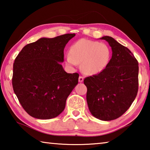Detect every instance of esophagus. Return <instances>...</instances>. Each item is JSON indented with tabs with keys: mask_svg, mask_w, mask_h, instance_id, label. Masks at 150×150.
<instances>
[{
	"mask_svg": "<svg viewBox=\"0 0 150 150\" xmlns=\"http://www.w3.org/2000/svg\"><path fill=\"white\" fill-rule=\"evenodd\" d=\"M83 80H84V78H83L82 76H79V82L82 83Z\"/></svg>",
	"mask_w": 150,
	"mask_h": 150,
	"instance_id": "obj_1",
	"label": "esophagus"
}]
</instances>
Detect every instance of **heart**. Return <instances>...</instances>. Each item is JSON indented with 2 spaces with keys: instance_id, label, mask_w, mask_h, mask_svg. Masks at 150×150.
<instances>
[{
  "instance_id": "b5f03b06",
  "label": "heart",
  "mask_w": 150,
  "mask_h": 150,
  "mask_svg": "<svg viewBox=\"0 0 150 150\" xmlns=\"http://www.w3.org/2000/svg\"><path fill=\"white\" fill-rule=\"evenodd\" d=\"M110 58L109 47L103 43L82 38L75 42L66 55L65 63L76 67L81 63V70L87 75H95L105 69Z\"/></svg>"
}]
</instances>
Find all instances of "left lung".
<instances>
[{
    "label": "left lung",
    "instance_id": "1",
    "mask_svg": "<svg viewBox=\"0 0 150 150\" xmlns=\"http://www.w3.org/2000/svg\"><path fill=\"white\" fill-rule=\"evenodd\" d=\"M112 55L106 68L86 77L87 102L91 113L101 120L121 116L134 102L138 91V62L130 50L113 38L103 36Z\"/></svg>",
    "mask_w": 150,
    "mask_h": 150
}]
</instances>
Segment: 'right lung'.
Wrapping results in <instances>:
<instances>
[{
	"label": "right lung",
	"mask_w": 150,
	"mask_h": 150,
	"mask_svg": "<svg viewBox=\"0 0 150 150\" xmlns=\"http://www.w3.org/2000/svg\"><path fill=\"white\" fill-rule=\"evenodd\" d=\"M75 35L42 38L27 44L13 64L12 87L20 105L32 117L51 119L62 112L66 100L78 83L79 74L65 72L60 63L63 50Z\"/></svg>",
	"instance_id": "right-lung-1"
}]
</instances>
